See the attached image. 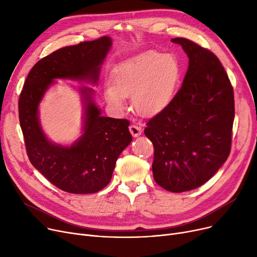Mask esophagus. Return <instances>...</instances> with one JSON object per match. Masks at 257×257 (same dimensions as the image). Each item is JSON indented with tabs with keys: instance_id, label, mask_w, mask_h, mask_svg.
Instances as JSON below:
<instances>
[{
	"instance_id": "34e87169",
	"label": "esophagus",
	"mask_w": 257,
	"mask_h": 257,
	"mask_svg": "<svg viewBox=\"0 0 257 257\" xmlns=\"http://www.w3.org/2000/svg\"><path fill=\"white\" fill-rule=\"evenodd\" d=\"M129 131L132 134L133 138H137L142 134V127L139 125H136V124H131L129 126Z\"/></svg>"
}]
</instances>
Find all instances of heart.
I'll return each mask as SVG.
<instances>
[{
    "instance_id": "b5f03b06",
    "label": "heart",
    "mask_w": 257,
    "mask_h": 257,
    "mask_svg": "<svg viewBox=\"0 0 257 257\" xmlns=\"http://www.w3.org/2000/svg\"><path fill=\"white\" fill-rule=\"evenodd\" d=\"M180 74V62L173 54L146 52L117 67L105 98L112 107L121 109L125 97L132 96L134 110L143 116H153L172 101Z\"/></svg>"
}]
</instances>
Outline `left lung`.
<instances>
[{"instance_id":"1","label":"left lung","mask_w":257,"mask_h":257,"mask_svg":"<svg viewBox=\"0 0 257 257\" xmlns=\"http://www.w3.org/2000/svg\"><path fill=\"white\" fill-rule=\"evenodd\" d=\"M190 62L180 89L148 120L154 146L153 177L173 193L204 184L227 160L234 119L233 87L219 58L190 39L176 37Z\"/></svg>"}]
</instances>
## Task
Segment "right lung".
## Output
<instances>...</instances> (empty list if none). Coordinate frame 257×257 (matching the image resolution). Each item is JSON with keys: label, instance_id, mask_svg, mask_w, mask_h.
<instances>
[{"label": "right lung", "instance_id": "obj_1", "mask_svg": "<svg viewBox=\"0 0 257 257\" xmlns=\"http://www.w3.org/2000/svg\"><path fill=\"white\" fill-rule=\"evenodd\" d=\"M110 46L111 39L103 36L51 53L32 67L20 94V124L30 163L66 193L92 194L109 183L117 157L132 141L129 120L102 116L92 101V89L84 86L83 134L73 146L62 147L49 142L40 128L38 104L54 79L96 83Z\"/></svg>", "mask_w": 257, "mask_h": 257}]
</instances>
